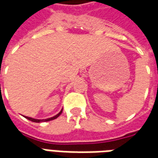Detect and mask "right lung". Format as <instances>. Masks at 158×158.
Masks as SVG:
<instances>
[{"instance_id": "obj_1", "label": "right lung", "mask_w": 158, "mask_h": 158, "mask_svg": "<svg viewBox=\"0 0 158 158\" xmlns=\"http://www.w3.org/2000/svg\"><path fill=\"white\" fill-rule=\"evenodd\" d=\"M62 112V109L56 115H55L54 117H52V118H45V119H36V118H30V117H27V116H23L25 118L29 119L30 121H32L34 123H40V122H48V121H51V120H53V119H56V118H58L60 115H61V113Z\"/></svg>"}]
</instances>
